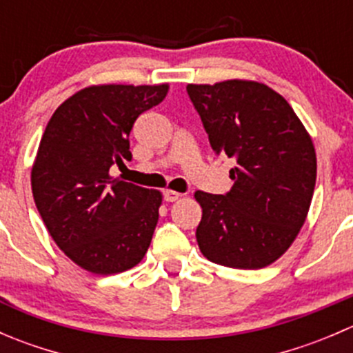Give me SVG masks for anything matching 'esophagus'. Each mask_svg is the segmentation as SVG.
<instances>
[{"instance_id": "34e87169", "label": "esophagus", "mask_w": 353, "mask_h": 353, "mask_svg": "<svg viewBox=\"0 0 353 353\" xmlns=\"http://www.w3.org/2000/svg\"><path fill=\"white\" fill-rule=\"evenodd\" d=\"M181 196H183V194H181V193H177V191H172V190H167V191H163V198H165V201H169V203H172V201H177V199H179Z\"/></svg>"}]
</instances>
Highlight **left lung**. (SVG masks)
<instances>
[{
  "mask_svg": "<svg viewBox=\"0 0 353 353\" xmlns=\"http://www.w3.org/2000/svg\"><path fill=\"white\" fill-rule=\"evenodd\" d=\"M186 88L213 152L237 162L229 193H194L203 210L199 251L229 268H265L285 254L307 219L318 169L311 134L285 99L259 81Z\"/></svg>",
  "mask_w": 353,
  "mask_h": 353,
  "instance_id": "8db88e82",
  "label": "left lung"
}]
</instances>
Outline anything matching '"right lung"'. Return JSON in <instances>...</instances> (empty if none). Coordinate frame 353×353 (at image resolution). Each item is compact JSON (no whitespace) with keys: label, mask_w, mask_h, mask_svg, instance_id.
Here are the masks:
<instances>
[{"label":"right lung","mask_w":353,"mask_h":353,"mask_svg":"<svg viewBox=\"0 0 353 353\" xmlns=\"http://www.w3.org/2000/svg\"><path fill=\"white\" fill-rule=\"evenodd\" d=\"M169 83L90 85L49 119L32 163L34 201L49 236L80 268L114 275L147 254L162 193L109 174L131 160L130 133Z\"/></svg>","instance_id":"obj_1"}]
</instances>
